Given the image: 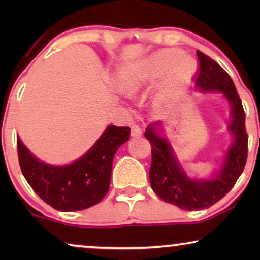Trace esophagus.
<instances>
[{"label": "esophagus", "instance_id": "1", "mask_svg": "<svg viewBox=\"0 0 260 260\" xmlns=\"http://www.w3.org/2000/svg\"><path fill=\"white\" fill-rule=\"evenodd\" d=\"M131 136L137 138L142 136V129L138 125H133L131 126Z\"/></svg>", "mask_w": 260, "mask_h": 260}]
</instances>
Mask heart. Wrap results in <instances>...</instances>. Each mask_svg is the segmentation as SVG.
<instances>
[{"instance_id":"b5f03b06","label":"heart","mask_w":260,"mask_h":260,"mask_svg":"<svg viewBox=\"0 0 260 260\" xmlns=\"http://www.w3.org/2000/svg\"><path fill=\"white\" fill-rule=\"evenodd\" d=\"M193 67V61L189 58H183L181 51L163 49L125 71L122 78V87L127 91L138 90L170 72L165 84V91L174 92L188 80Z\"/></svg>"}]
</instances>
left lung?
Returning <instances> with one entry per match:
<instances>
[{
    "label": "left lung",
    "mask_w": 260,
    "mask_h": 260,
    "mask_svg": "<svg viewBox=\"0 0 260 260\" xmlns=\"http://www.w3.org/2000/svg\"><path fill=\"white\" fill-rule=\"evenodd\" d=\"M199 70L195 86L202 92H221L231 105L229 130L233 143L226 151L221 169L207 180H195L187 174L176 159L168 140L159 135L161 123L150 124L144 136L151 144V166L149 180L152 190L163 201L184 211H199L211 207L232 189L243 173L247 159L248 136L245 129L243 103L229 73L204 53L197 52Z\"/></svg>",
    "instance_id": "1"
}]
</instances>
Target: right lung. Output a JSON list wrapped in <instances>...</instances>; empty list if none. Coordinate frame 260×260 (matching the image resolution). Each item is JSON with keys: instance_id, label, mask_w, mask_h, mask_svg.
Instances as JSON below:
<instances>
[{"instance_id": "add662e5", "label": "right lung", "mask_w": 260, "mask_h": 260, "mask_svg": "<svg viewBox=\"0 0 260 260\" xmlns=\"http://www.w3.org/2000/svg\"><path fill=\"white\" fill-rule=\"evenodd\" d=\"M129 138V126L109 125L86 154L66 166L39 161L17 138L21 172L51 207L61 212L81 211L97 205L108 193L113 157Z\"/></svg>"}]
</instances>
